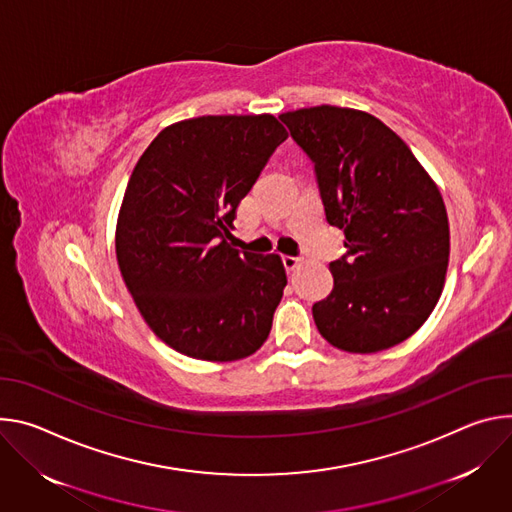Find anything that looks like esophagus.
Here are the masks:
<instances>
[{"instance_id": "obj_1", "label": "esophagus", "mask_w": 512, "mask_h": 512, "mask_svg": "<svg viewBox=\"0 0 512 512\" xmlns=\"http://www.w3.org/2000/svg\"><path fill=\"white\" fill-rule=\"evenodd\" d=\"M280 260H282V264H285L287 270H295L299 266V262H301L297 256H289V254H282Z\"/></svg>"}]
</instances>
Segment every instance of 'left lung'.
Returning <instances> with one entry per match:
<instances>
[{
	"instance_id": "obj_1",
	"label": "left lung",
	"mask_w": 512,
	"mask_h": 512,
	"mask_svg": "<svg viewBox=\"0 0 512 512\" xmlns=\"http://www.w3.org/2000/svg\"><path fill=\"white\" fill-rule=\"evenodd\" d=\"M315 166L329 225L348 252L313 305L327 342L374 354L405 342L435 309L449 260L441 193L411 148L366 111L317 105L278 116Z\"/></svg>"
}]
</instances>
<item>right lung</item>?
I'll use <instances>...</instances> for the list:
<instances>
[{
    "instance_id": "1",
    "label": "right lung",
    "mask_w": 512,
    "mask_h": 512,
    "mask_svg": "<svg viewBox=\"0 0 512 512\" xmlns=\"http://www.w3.org/2000/svg\"><path fill=\"white\" fill-rule=\"evenodd\" d=\"M287 136L270 113L201 116L164 128L134 166L118 264L148 327L185 356L234 362L266 342L285 266L227 240L240 201Z\"/></svg>"
}]
</instances>
